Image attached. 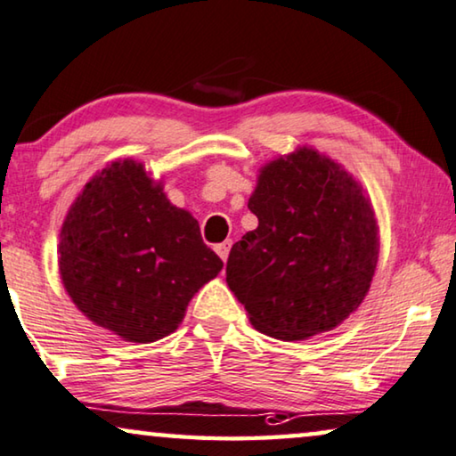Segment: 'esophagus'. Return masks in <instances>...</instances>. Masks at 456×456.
Wrapping results in <instances>:
<instances>
[{
    "label": "esophagus",
    "mask_w": 456,
    "mask_h": 456,
    "mask_svg": "<svg viewBox=\"0 0 456 456\" xmlns=\"http://www.w3.org/2000/svg\"><path fill=\"white\" fill-rule=\"evenodd\" d=\"M229 249H231V241L227 240V241H223V243H219V246H215V251L216 254H219V257L223 262H227V257H229Z\"/></svg>",
    "instance_id": "34e87169"
}]
</instances>
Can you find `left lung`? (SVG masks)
Here are the masks:
<instances>
[{"label": "left lung", "instance_id": "obj_1", "mask_svg": "<svg viewBox=\"0 0 456 456\" xmlns=\"http://www.w3.org/2000/svg\"><path fill=\"white\" fill-rule=\"evenodd\" d=\"M248 208L257 227L231 248L227 284L262 334L305 339L358 309L379 260L362 186L315 149L266 163Z\"/></svg>", "mask_w": 456, "mask_h": 456}]
</instances>
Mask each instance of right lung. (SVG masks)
<instances>
[{
  "label": "right lung",
  "instance_id": "add662e5",
  "mask_svg": "<svg viewBox=\"0 0 456 456\" xmlns=\"http://www.w3.org/2000/svg\"><path fill=\"white\" fill-rule=\"evenodd\" d=\"M221 268L199 221L133 159L94 175L61 227L65 290L90 322L126 342L149 344L178 330L190 298Z\"/></svg>",
  "mask_w": 456,
  "mask_h": 456
}]
</instances>
